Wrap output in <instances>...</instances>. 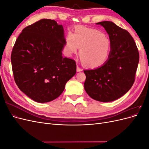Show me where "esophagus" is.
Here are the masks:
<instances>
[{
  "mask_svg": "<svg viewBox=\"0 0 149 149\" xmlns=\"http://www.w3.org/2000/svg\"><path fill=\"white\" fill-rule=\"evenodd\" d=\"M77 70V72H80V71H83V70L81 69L78 66H77V70Z\"/></svg>",
  "mask_w": 149,
  "mask_h": 149,
  "instance_id": "obj_1",
  "label": "esophagus"
}]
</instances>
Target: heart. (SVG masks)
I'll return each mask as SVG.
<instances>
[{
    "label": "heart",
    "instance_id": "heart-1",
    "mask_svg": "<svg viewBox=\"0 0 149 149\" xmlns=\"http://www.w3.org/2000/svg\"><path fill=\"white\" fill-rule=\"evenodd\" d=\"M82 63L89 68H98L109 60L112 45L110 39L102 31L93 29L77 28L67 35L64 53L70 57L77 53Z\"/></svg>",
    "mask_w": 149,
    "mask_h": 149
}]
</instances>
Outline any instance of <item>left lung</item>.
Listing matches in <instances>:
<instances>
[{"mask_svg": "<svg viewBox=\"0 0 149 149\" xmlns=\"http://www.w3.org/2000/svg\"><path fill=\"white\" fill-rule=\"evenodd\" d=\"M105 29L112 49L106 64L94 70H84L86 92L93 100L111 102L129 91L135 81L139 53L132 37L127 30L109 21L96 23Z\"/></svg>", "mask_w": 149, "mask_h": 149, "instance_id": "left-lung-1", "label": "left lung"}]
</instances>
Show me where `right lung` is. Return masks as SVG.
<instances>
[{"instance_id": "add662e5", "label": "right lung", "mask_w": 149, "mask_h": 149, "mask_svg": "<svg viewBox=\"0 0 149 149\" xmlns=\"http://www.w3.org/2000/svg\"><path fill=\"white\" fill-rule=\"evenodd\" d=\"M64 29L54 20L42 19L25 27L11 54L17 86L31 100L44 103L55 100L76 74L74 60L62 56Z\"/></svg>"}]
</instances>
